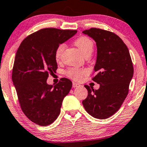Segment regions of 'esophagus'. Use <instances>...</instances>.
Segmentation results:
<instances>
[{
  "instance_id": "34e87169",
  "label": "esophagus",
  "mask_w": 147,
  "mask_h": 147,
  "mask_svg": "<svg viewBox=\"0 0 147 147\" xmlns=\"http://www.w3.org/2000/svg\"><path fill=\"white\" fill-rule=\"evenodd\" d=\"M72 86H73V88H75L80 87V84H77V83H76V82H73V84H72Z\"/></svg>"
}]
</instances>
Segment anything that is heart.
Segmentation results:
<instances>
[{
    "instance_id": "heart-1",
    "label": "heart",
    "mask_w": 147,
    "mask_h": 147,
    "mask_svg": "<svg viewBox=\"0 0 147 147\" xmlns=\"http://www.w3.org/2000/svg\"><path fill=\"white\" fill-rule=\"evenodd\" d=\"M75 44L86 57H90L94 50V43L89 37H85V36L80 37L75 41ZM65 45L64 43L59 44L57 46L55 53L56 60L58 61L60 59L64 50H65ZM87 74V70L79 69L77 68H70L67 71V75L76 81L82 80Z\"/></svg>"
}]
</instances>
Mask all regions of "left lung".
Returning a JSON list of instances; mask_svg holds the SVG:
<instances>
[{
	"label": "left lung",
	"mask_w": 147,
	"mask_h": 147,
	"mask_svg": "<svg viewBox=\"0 0 147 147\" xmlns=\"http://www.w3.org/2000/svg\"><path fill=\"white\" fill-rule=\"evenodd\" d=\"M96 43L97 57L92 78L98 90L85 85L88 95L82 104L86 112L98 119H106L119 110L128 95L134 69L129 51L114 33L96 28L82 32Z\"/></svg>",
	"instance_id": "1"
}]
</instances>
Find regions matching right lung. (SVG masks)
Returning <instances> with one entry per match:
<instances>
[{
	"label": "right lung",
	"instance_id": "add662e5",
	"mask_svg": "<svg viewBox=\"0 0 147 147\" xmlns=\"http://www.w3.org/2000/svg\"><path fill=\"white\" fill-rule=\"evenodd\" d=\"M76 30L46 28L28 36L15 55L12 74L23 113L34 123L47 126L59 115L63 98L72 82L62 78L56 85H49V74L56 71L55 53L57 46L75 35Z\"/></svg>",
	"mask_w": 147,
	"mask_h": 147
}]
</instances>
